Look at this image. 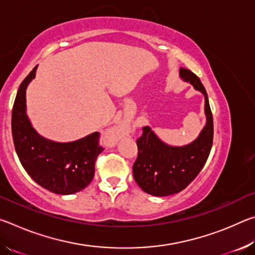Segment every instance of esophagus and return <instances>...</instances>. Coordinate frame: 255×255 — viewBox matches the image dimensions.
<instances>
[{
	"label": "esophagus",
	"mask_w": 255,
	"mask_h": 255,
	"mask_svg": "<svg viewBox=\"0 0 255 255\" xmlns=\"http://www.w3.org/2000/svg\"><path fill=\"white\" fill-rule=\"evenodd\" d=\"M129 131V127L126 125H119V126L112 128L110 131H108L107 138L110 141H116L120 139V138L126 136Z\"/></svg>",
	"instance_id": "1"
}]
</instances>
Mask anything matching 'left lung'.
Returning a JSON list of instances; mask_svg holds the SVG:
<instances>
[{
	"label": "left lung",
	"instance_id": "1",
	"mask_svg": "<svg viewBox=\"0 0 255 255\" xmlns=\"http://www.w3.org/2000/svg\"><path fill=\"white\" fill-rule=\"evenodd\" d=\"M180 76L205 96L206 127L187 146L172 147L162 143L149 127L137 138L138 154L132 165L133 179L149 195L164 197L182 191L196 179L208 158L214 139V122L208 96L195 73L181 67Z\"/></svg>",
	"mask_w": 255,
	"mask_h": 255
}]
</instances>
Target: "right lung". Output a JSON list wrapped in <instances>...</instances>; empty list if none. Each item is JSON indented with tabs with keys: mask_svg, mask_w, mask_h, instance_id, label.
Here are the masks:
<instances>
[{
	"mask_svg": "<svg viewBox=\"0 0 255 255\" xmlns=\"http://www.w3.org/2000/svg\"><path fill=\"white\" fill-rule=\"evenodd\" d=\"M37 67L20 84L12 109L14 148L24 170L38 184L58 195H72L91 182L97 157L105 148L100 145V132L72 143H55L34 131L25 115V90Z\"/></svg>",
	"mask_w": 255,
	"mask_h": 255,
	"instance_id": "add662e5",
	"label": "right lung"
}]
</instances>
